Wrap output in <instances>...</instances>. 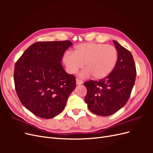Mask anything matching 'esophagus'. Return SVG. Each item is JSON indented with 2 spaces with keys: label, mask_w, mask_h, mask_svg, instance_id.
Here are the masks:
<instances>
[{
  "label": "esophagus",
  "mask_w": 153,
  "mask_h": 153,
  "mask_svg": "<svg viewBox=\"0 0 153 153\" xmlns=\"http://www.w3.org/2000/svg\"><path fill=\"white\" fill-rule=\"evenodd\" d=\"M76 84L77 85H80V84H83V81L82 80H80V78H76Z\"/></svg>",
  "instance_id": "esophagus-1"
}]
</instances>
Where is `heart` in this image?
Returning <instances> with one entry per match:
<instances>
[{
	"label": "heart",
	"instance_id": "obj_1",
	"mask_svg": "<svg viewBox=\"0 0 153 153\" xmlns=\"http://www.w3.org/2000/svg\"><path fill=\"white\" fill-rule=\"evenodd\" d=\"M118 61V52L110 45L85 43L78 45L73 53L67 52L64 55L63 62L69 73L75 74L84 67V77L91 75L96 79H102L112 72Z\"/></svg>",
	"mask_w": 153,
	"mask_h": 153
}]
</instances>
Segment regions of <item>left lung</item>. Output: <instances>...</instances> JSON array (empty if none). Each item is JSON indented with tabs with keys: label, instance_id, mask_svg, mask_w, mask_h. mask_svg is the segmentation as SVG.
Returning a JSON list of instances; mask_svg holds the SVG:
<instances>
[{
	"label": "left lung",
	"instance_id": "8db88e82",
	"mask_svg": "<svg viewBox=\"0 0 153 153\" xmlns=\"http://www.w3.org/2000/svg\"><path fill=\"white\" fill-rule=\"evenodd\" d=\"M118 61L112 72L103 79L84 82L85 101L91 112L108 116L123 108L128 101L137 75L133 55L128 50L113 41Z\"/></svg>",
	"mask_w": 153,
	"mask_h": 153
}]
</instances>
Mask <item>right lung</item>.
<instances>
[{
  "label": "right lung",
  "instance_id": "add662e5",
  "mask_svg": "<svg viewBox=\"0 0 153 153\" xmlns=\"http://www.w3.org/2000/svg\"><path fill=\"white\" fill-rule=\"evenodd\" d=\"M70 41H39L30 45L15 65L14 82L22 105L35 115L50 119L61 113L76 87L61 60Z\"/></svg>",
  "mask_w": 153,
  "mask_h": 153
}]
</instances>
